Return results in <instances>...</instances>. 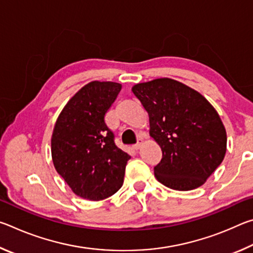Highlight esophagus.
Instances as JSON below:
<instances>
[{
	"label": "esophagus",
	"mask_w": 253,
	"mask_h": 253,
	"mask_svg": "<svg viewBox=\"0 0 253 253\" xmlns=\"http://www.w3.org/2000/svg\"><path fill=\"white\" fill-rule=\"evenodd\" d=\"M142 142H143V138H140L139 142L137 143L136 145H134V146H132V149H134V151H138L139 147H140V145H142Z\"/></svg>",
	"instance_id": "obj_1"
}]
</instances>
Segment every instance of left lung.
I'll return each instance as SVG.
<instances>
[{"label": "left lung", "instance_id": "1", "mask_svg": "<svg viewBox=\"0 0 253 253\" xmlns=\"http://www.w3.org/2000/svg\"><path fill=\"white\" fill-rule=\"evenodd\" d=\"M149 118V135L163 157L156 179L172 190L190 191L207 182L226 152V131L215 108L195 89L172 78L132 85Z\"/></svg>", "mask_w": 253, "mask_h": 253}]
</instances>
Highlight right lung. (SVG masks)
Listing matches in <instances>:
<instances>
[{"label":"right lung","mask_w":253,"mask_h":253,"mask_svg":"<svg viewBox=\"0 0 253 253\" xmlns=\"http://www.w3.org/2000/svg\"><path fill=\"white\" fill-rule=\"evenodd\" d=\"M122 84L90 81L72 96L54 124L51 156L54 169L80 198L100 201L122 187L130 156L119 149L105 114Z\"/></svg>","instance_id":"right-lung-1"}]
</instances>
